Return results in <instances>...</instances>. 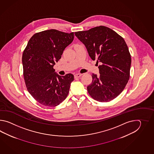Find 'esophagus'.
Wrapping results in <instances>:
<instances>
[{
  "mask_svg": "<svg viewBox=\"0 0 154 154\" xmlns=\"http://www.w3.org/2000/svg\"><path fill=\"white\" fill-rule=\"evenodd\" d=\"M82 75V74H76L74 75V78H79L80 76Z\"/></svg>",
  "mask_w": 154,
  "mask_h": 154,
  "instance_id": "1",
  "label": "esophagus"
}]
</instances>
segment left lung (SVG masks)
<instances>
[{
    "instance_id": "1",
    "label": "left lung",
    "mask_w": 154,
    "mask_h": 154,
    "mask_svg": "<svg viewBox=\"0 0 154 154\" xmlns=\"http://www.w3.org/2000/svg\"><path fill=\"white\" fill-rule=\"evenodd\" d=\"M85 45L92 60L97 59L100 75L92 74L87 87L89 95L97 101L106 102L117 97L130 77L131 56L123 38L107 27L100 26L75 32Z\"/></svg>"
}]
</instances>
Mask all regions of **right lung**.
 Masks as SVG:
<instances>
[{
  "instance_id": "right-lung-1",
  "label": "right lung",
  "mask_w": 154,
  "mask_h": 154,
  "mask_svg": "<svg viewBox=\"0 0 154 154\" xmlns=\"http://www.w3.org/2000/svg\"><path fill=\"white\" fill-rule=\"evenodd\" d=\"M74 37V32L48 29L34 34L23 51L22 62L26 88L41 105L55 107L68 95L74 75H59L53 66Z\"/></svg>"
}]
</instances>
